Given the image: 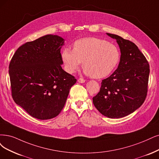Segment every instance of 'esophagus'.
Here are the masks:
<instances>
[{
  "instance_id": "obj_1",
  "label": "esophagus",
  "mask_w": 159,
  "mask_h": 159,
  "mask_svg": "<svg viewBox=\"0 0 159 159\" xmlns=\"http://www.w3.org/2000/svg\"><path fill=\"white\" fill-rule=\"evenodd\" d=\"M78 82L79 83H84L85 82V80L83 79H82V78H80V79H78Z\"/></svg>"
}]
</instances>
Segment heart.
<instances>
[{
    "label": "heart",
    "mask_w": 159,
    "mask_h": 159,
    "mask_svg": "<svg viewBox=\"0 0 159 159\" xmlns=\"http://www.w3.org/2000/svg\"><path fill=\"white\" fill-rule=\"evenodd\" d=\"M61 57L68 73L76 72L83 62L85 74L101 79L110 75L118 66L120 53L115 45L106 40L86 37L76 40L73 50L64 48Z\"/></svg>",
    "instance_id": "heart-1"
}]
</instances>
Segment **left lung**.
<instances>
[{"label":"left lung","mask_w":159,"mask_h":159,"mask_svg":"<svg viewBox=\"0 0 159 159\" xmlns=\"http://www.w3.org/2000/svg\"><path fill=\"white\" fill-rule=\"evenodd\" d=\"M107 34L119 46L120 62L115 71L102 80L93 103L103 115L119 119L132 113L143 103L148 93L149 65L134 43L119 35Z\"/></svg>","instance_id":"left-lung-1"}]
</instances>
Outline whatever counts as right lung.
<instances>
[{
	"mask_svg": "<svg viewBox=\"0 0 159 159\" xmlns=\"http://www.w3.org/2000/svg\"><path fill=\"white\" fill-rule=\"evenodd\" d=\"M65 40L47 34L16 50L9 65L11 96L34 118L47 120L60 113L76 82L62 69Z\"/></svg>",
	"mask_w": 159,
	"mask_h": 159,
	"instance_id": "add662e5",
	"label": "right lung"
}]
</instances>
